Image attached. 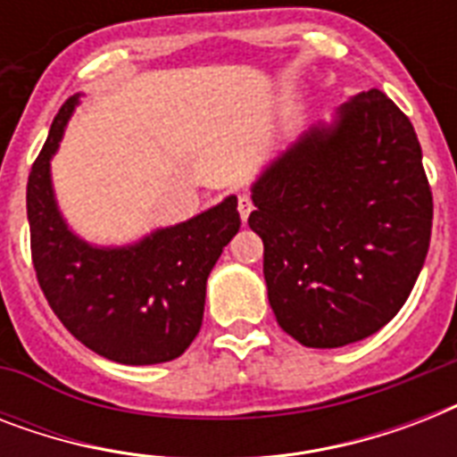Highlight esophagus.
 <instances>
[{"instance_id": "esophagus-1", "label": "esophagus", "mask_w": 457, "mask_h": 457, "mask_svg": "<svg viewBox=\"0 0 457 457\" xmlns=\"http://www.w3.org/2000/svg\"><path fill=\"white\" fill-rule=\"evenodd\" d=\"M237 208H239V215H242V220L246 222V220H249L251 211H253V201H251V196H246V194H239V199H237Z\"/></svg>"}]
</instances>
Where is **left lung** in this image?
<instances>
[{"label":"left lung","mask_w":457,"mask_h":457,"mask_svg":"<svg viewBox=\"0 0 457 457\" xmlns=\"http://www.w3.org/2000/svg\"><path fill=\"white\" fill-rule=\"evenodd\" d=\"M251 199L268 301L299 344L365 339L411 296L434 204L418 135L384 92L351 96L272 158Z\"/></svg>","instance_id":"1"}]
</instances>
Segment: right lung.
Wrapping results in <instances>:
<instances>
[{
    "label": "right lung",
    "instance_id": "right-lung-1",
    "mask_svg": "<svg viewBox=\"0 0 457 457\" xmlns=\"http://www.w3.org/2000/svg\"><path fill=\"white\" fill-rule=\"evenodd\" d=\"M80 95L56 113L28 178L32 265L46 301L75 339L123 365L178 358L199 334L206 279L242 225L237 196L125 246H96L68 228L52 185V156Z\"/></svg>",
    "mask_w": 457,
    "mask_h": 457
}]
</instances>
